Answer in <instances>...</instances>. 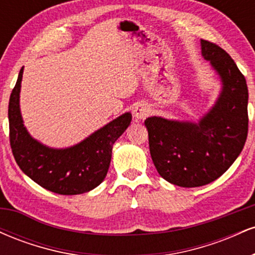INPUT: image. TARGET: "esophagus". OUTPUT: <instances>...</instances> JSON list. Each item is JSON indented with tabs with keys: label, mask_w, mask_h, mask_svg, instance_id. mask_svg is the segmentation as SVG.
I'll return each instance as SVG.
<instances>
[{
	"label": "esophagus",
	"mask_w": 255,
	"mask_h": 255,
	"mask_svg": "<svg viewBox=\"0 0 255 255\" xmlns=\"http://www.w3.org/2000/svg\"><path fill=\"white\" fill-rule=\"evenodd\" d=\"M150 113H151L150 108H148L146 104H142V103L136 104L135 107H134V110H133V115L136 120L146 119L148 115H150Z\"/></svg>",
	"instance_id": "1"
}]
</instances>
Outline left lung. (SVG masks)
<instances>
[{
  "label": "left lung",
  "mask_w": 255,
  "mask_h": 255,
  "mask_svg": "<svg viewBox=\"0 0 255 255\" xmlns=\"http://www.w3.org/2000/svg\"><path fill=\"white\" fill-rule=\"evenodd\" d=\"M201 54L222 80V92L198 124L148 118L150 153L164 180L180 187H200L224 174L244 148L248 133L246 79L217 44L201 39Z\"/></svg>",
  "instance_id": "left-lung-1"
}]
</instances>
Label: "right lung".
<instances>
[{"instance_id": "1", "label": "right lung", "mask_w": 255, "mask_h": 255, "mask_svg": "<svg viewBox=\"0 0 255 255\" xmlns=\"http://www.w3.org/2000/svg\"><path fill=\"white\" fill-rule=\"evenodd\" d=\"M22 73L24 67L8 105L9 141L17 165L34 182L57 194L75 195L92 191L107 176L113 145L130 125L131 114L119 116L72 147H48L33 139L22 124L19 107Z\"/></svg>"}]
</instances>
